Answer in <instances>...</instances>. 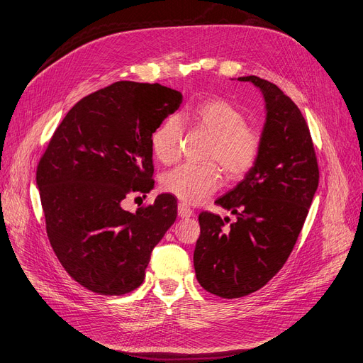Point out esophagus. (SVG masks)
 I'll list each match as a JSON object with an SVG mask.
<instances>
[{
  "mask_svg": "<svg viewBox=\"0 0 363 363\" xmlns=\"http://www.w3.org/2000/svg\"><path fill=\"white\" fill-rule=\"evenodd\" d=\"M178 216L181 218H190V217H193V211L185 203H179L178 205Z\"/></svg>",
  "mask_w": 363,
  "mask_h": 363,
  "instance_id": "esophagus-1",
  "label": "esophagus"
}]
</instances>
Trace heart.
Returning a JSON list of instances; mask_svg holds the SVG:
<instances>
[{"label": "heart", "instance_id": "heart-1", "mask_svg": "<svg viewBox=\"0 0 363 363\" xmlns=\"http://www.w3.org/2000/svg\"><path fill=\"white\" fill-rule=\"evenodd\" d=\"M179 121L205 130L212 138L206 160L216 161L230 179L244 177L256 164L260 136L245 124V115L224 99H208L185 109ZM181 125L174 118L161 123L151 136L155 158L170 164L179 157ZM221 182L220 169L213 164H182L167 172L161 186L184 203H200L216 191Z\"/></svg>", "mask_w": 363, "mask_h": 363}]
</instances>
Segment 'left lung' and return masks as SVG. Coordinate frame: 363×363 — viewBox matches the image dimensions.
I'll return each instance as SVG.
<instances>
[{
  "label": "left lung",
  "instance_id": "left-lung-1",
  "mask_svg": "<svg viewBox=\"0 0 363 363\" xmlns=\"http://www.w3.org/2000/svg\"><path fill=\"white\" fill-rule=\"evenodd\" d=\"M260 89L266 121L256 164L216 200L230 211V225L211 212L199 216L194 250L199 284L224 299L262 289L289 259L318 186L310 128L290 97L257 76L238 77Z\"/></svg>",
  "mask_w": 363,
  "mask_h": 363
}]
</instances>
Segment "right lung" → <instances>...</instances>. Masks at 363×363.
Here are the masks:
<instances>
[{
  "mask_svg": "<svg viewBox=\"0 0 363 363\" xmlns=\"http://www.w3.org/2000/svg\"><path fill=\"white\" fill-rule=\"evenodd\" d=\"M182 103L160 84L121 80L77 101L53 133L37 167L50 245L85 289L113 296L138 289L154 247L178 216L160 194L136 212L131 193L154 189L151 136Z\"/></svg>",
  "mask_w": 363,
  "mask_h": 363,
  "instance_id": "right-lung-1",
  "label": "right lung"
}]
</instances>
